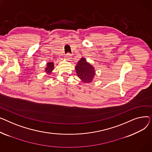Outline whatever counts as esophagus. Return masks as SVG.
<instances>
[{
    "mask_svg": "<svg viewBox=\"0 0 152 152\" xmlns=\"http://www.w3.org/2000/svg\"><path fill=\"white\" fill-rule=\"evenodd\" d=\"M71 54L70 53H67V54L65 55V56H64V58H65V59H66V60H69L71 58Z\"/></svg>",
    "mask_w": 152,
    "mask_h": 152,
    "instance_id": "obj_1",
    "label": "esophagus"
}]
</instances>
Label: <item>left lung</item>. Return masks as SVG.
I'll return each mask as SVG.
<instances>
[{
  "mask_svg": "<svg viewBox=\"0 0 152 152\" xmlns=\"http://www.w3.org/2000/svg\"><path fill=\"white\" fill-rule=\"evenodd\" d=\"M75 70L78 77L83 82H91L95 75V70L94 67L87 62L85 58H82L77 62Z\"/></svg>",
  "mask_w": 152,
  "mask_h": 152,
  "instance_id": "left-lung-1",
  "label": "left lung"
}]
</instances>
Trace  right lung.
I'll return each instance as SVG.
<instances>
[{
    "mask_svg": "<svg viewBox=\"0 0 152 152\" xmlns=\"http://www.w3.org/2000/svg\"><path fill=\"white\" fill-rule=\"evenodd\" d=\"M53 69H54V65H53V62H49V63L47 64V68L45 69V71L47 73L50 74L53 70Z\"/></svg>",
    "mask_w": 152,
    "mask_h": 152,
    "instance_id": "right-lung-1",
    "label": "right lung"
}]
</instances>
